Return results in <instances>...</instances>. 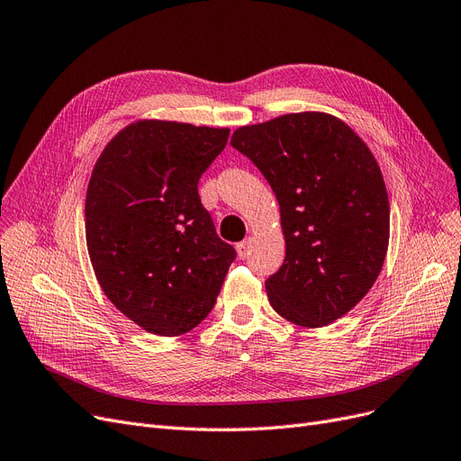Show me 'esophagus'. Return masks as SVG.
<instances>
[{"label":"esophagus","mask_w":461,"mask_h":461,"mask_svg":"<svg viewBox=\"0 0 461 461\" xmlns=\"http://www.w3.org/2000/svg\"><path fill=\"white\" fill-rule=\"evenodd\" d=\"M251 244H253L251 238H246L244 242L236 244V256L240 258V259H246V258H248V253H249V249H251Z\"/></svg>","instance_id":"esophagus-1"}]
</instances>
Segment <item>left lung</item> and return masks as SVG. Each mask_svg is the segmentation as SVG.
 <instances>
[{"mask_svg":"<svg viewBox=\"0 0 461 461\" xmlns=\"http://www.w3.org/2000/svg\"><path fill=\"white\" fill-rule=\"evenodd\" d=\"M230 145L280 205L285 258L265 282L273 309L305 328L336 322L370 292L389 248V196L372 150L319 110L242 125Z\"/></svg>","mask_w":461,"mask_h":461,"instance_id":"1","label":"left lung"}]
</instances>
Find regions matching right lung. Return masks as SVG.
<instances>
[{"instance_id": "1", "label": "right lung", "mask_w": 461, "mask_h": 461, "mask_svg": "<svg viewBox=\"0 0 461 461\" xmlns=\"http://www.w3.org/2000/svg\"><path fill=\"white\" fill-rule=\"evenodd\" d=\"M230 130L171 120L125 125L101 152L86 196V242L104 295L139 328L176 338L215 305L234 249L198 196Z\"/></svg>"}]
</instances>
